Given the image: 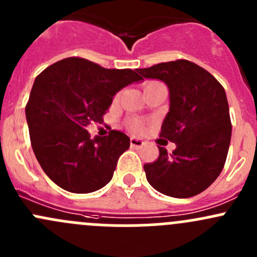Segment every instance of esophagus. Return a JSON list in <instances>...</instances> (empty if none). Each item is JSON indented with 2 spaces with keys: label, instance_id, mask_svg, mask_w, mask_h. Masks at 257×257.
Masks as SVG:
<instances>
[{
  "label": "esophagus",
  "instance_id": "1",
  "mask_svg": "<svg viewBox=\"0 0 257 257\" xmlns=\"http://www.w3.org/2000/svg\"><path fill=\"white\" fill-rule=\"evenodd\" d=\"M131 145L133 148H141V147H143V145H144V142L142 141V139L136 138V137H132V138H131Z\"/></svg>",
  "mask_w": 257,
  "mask_h": 257
}]
</instances>
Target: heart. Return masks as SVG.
<instances>
[{"mask_svg": "<svg viewBox=\"0 0 257 257\" xmlns=\"http://www.w3.org/2000/svg\"><path fill=\"white\" fill-rule=\"evenodd\" d=\"M154 83H155V82H152V83H149V84H147V85H145V87H148V85H150V84H154ZM136 128H138V125H136Z\"/></svg>", "mask_w": 257, "mask_h": 257, "instance_id": "heart-1", "label": "heart"}]
</instances>
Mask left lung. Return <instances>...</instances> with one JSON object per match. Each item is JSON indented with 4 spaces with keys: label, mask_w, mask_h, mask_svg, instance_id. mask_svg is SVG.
<instances>
[{
    "label": "left lung",
    "mask_w": 257,
    "mask_h": 257,
    "mask_svg": "<svg viewBox=\"0 0 257 257\" xmlns=\"http://www.w3.org/2000/svg\"><path fill=\"white\" fill-rule=\"evenodd\" d=\"M137 71L143 79L168 85L169 112L160 138L177 144L170 155L158 147V159L144 165L148 183L172 198L198 195L219 177L229 152L231 120L225 89L208 71L186 59Z\"/></svg>",
    "instance_id": "1"
}]
</instances>
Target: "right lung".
Here are the masks:
<instances>
[{
	"label": "right lung",
	"instance_id": "add662e5",
	"mask_svg": "<svg viewBox=\"0 0 257 257\" xmlns=\"http://www.w3.org/2000/svg\"><path fill=\"white\" fill-rule=\"evenodd\" d=\"M142 79L132 69H107L77 57L56 62L35 79L26 105L31 144L59 188L87 194L112 180L131 139L118 131L92 139L85 128L102 121L119 90Z\"/></svg>",
	"mask_w": 257,
	"mask_h": 257
}]
</instances>
